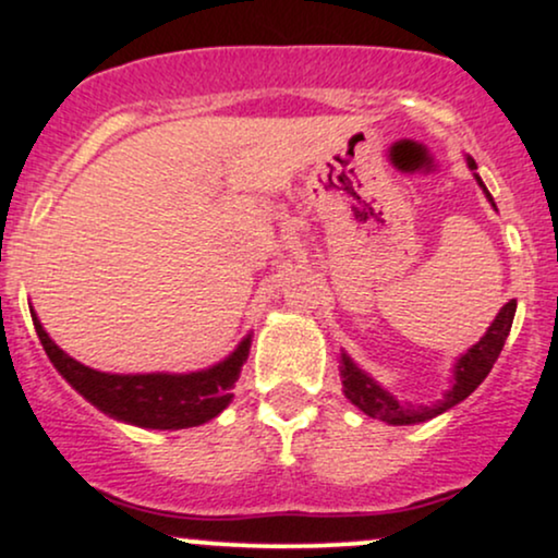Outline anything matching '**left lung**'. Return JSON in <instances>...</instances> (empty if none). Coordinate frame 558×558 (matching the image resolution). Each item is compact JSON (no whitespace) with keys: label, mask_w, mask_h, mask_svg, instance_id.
<instances>
[{"label":"left lung","mask_w":558,"mask_h":558,"mask_svg":"<svg viewBox=\"0 0 558 558\" xmlns=\"http://www.w3.org/2000/svg\"><path fill=\"white\" fill-rule=\"evenodd\" d=\"M466 165H470L472 172L477 170L475 159L472 157H466ZM475 181L480 189H483V194L488 196L490 207L496 209V202H493V196L488 194V189H485L483 178H480L477 172H475ZM514 312H517V301L511 299L509 304H504L501 310H498V315L490 323V328L485 330V336L480 338L472 349H466L464 354H459V360L453 362L451 388L446 390L440 401L435 403L399 401L393 393H388V390L383 388L373 375L364 373L360 364L351 360L345 351H341V383H343L345 399L354 403V407H360L364 414H369V417L386 422V425H417V422L438 417V414H444L451 407H457V403H462L466 396H470L472 390L488 377L493 364L498 360V354H501L506 338H509L511 323H514Z\"/></svg>","instance_id":"1"}]
</instances>
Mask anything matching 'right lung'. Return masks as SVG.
<instances>
[{
    "mask_svg": "<svg viewBox=\"0 0 558 558\" xmlns=\"http://www.w3.org/2000/svg\"><path fill=\"white\" fill-rule=\"evenodd\" d=\"M31 317L49 362L83 399L94 403L107 417L149 430H183L215 420L233 401L230 388L239 380L252 349V332H248L226 360L196 373H101L65 354L44 330L34 310Z\"/></svg>",
    "mask_w": 558,
    "mask_h": 558,
    "instance_id": "obj_1",
    "label": "right lung"
}]
</instances>
